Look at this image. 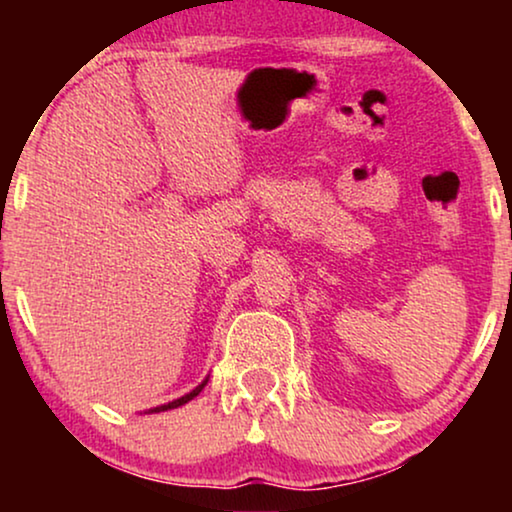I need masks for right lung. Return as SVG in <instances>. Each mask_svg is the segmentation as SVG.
<instances>
[{
	"instance_id": "1",
	"label": "right lung",
	"mask_w": 512,
	"mask_h": 512,
	"mask_svg": "<svg viewBox=\"0 0 512 512\" xmlns=\"http://www.w3.org/2000/svg\"><path fill=\"white\" fill-rule=\"evenodd\" d=\"M207 380H209V375L205 377V380H202V382L198 384V387H195V389H191V391H188V394H184V396H181V398H174V401H170V403H165V405H156V408H151V410H146V412H149V415H151V412H165V410H174V408H179V405H186L188 401H193V398H195V396H198L202 389H205V384H207Z\"/></svg>"
}]
</instances>
